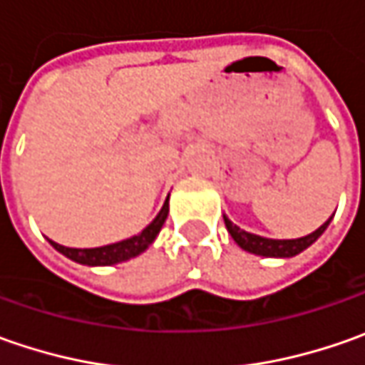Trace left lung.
<instances>
[{
	"label": "left lung",
	"mask_w": 365,
	"mask_h": 365,
	"mask_svg": "<svg viewBox=\"0 0 365 365\" xmlns=\"http://www.w3.org/2000/svg\"><path fill=\"white\" fill-rule=\"evenodd\" d=\"M329 217L319 230H315L313 233L304 235V237H297V240H270V237H262V235H256V233H250L233 225L230 219L223 215V221H225V227L227 232L232 233L233 242L240 245L242 250L250 252V254H256V256H266V258H292L297 254H301L302 250H307L311 244H315L317 240L321 237V233L327 230V225L331 223Z\"/></svg>",
	"instance_id": "1"
}]
</instances>
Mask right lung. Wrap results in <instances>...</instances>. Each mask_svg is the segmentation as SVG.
<instances>
[{
	"mask_svg": "<svg viewBox=\"0 0 365 365\" xmlns=\"http://www.w3.org/2000/svg\"><path fill=\"white\" fill-rule=\"evenodd\" d=\"M166 217H168V199H166V203L162 205L160 213L154 217V221L148 227H144L138 235L128 237V240H121L118 244L78 250V247H66V245L56 244L52 240H48V242L56 252H61L63 256L73 259V262H77V264H85V266H113V264H120V262H125V259L135 258L144 250H148V245L152 244L156 240V235L160 233Z\"/></svg>",
	"mask_w": 365,
	"mask_h": 365,
	"instance_id": "right-lung-1",
	"label": "right lung"
}]
</instances>
